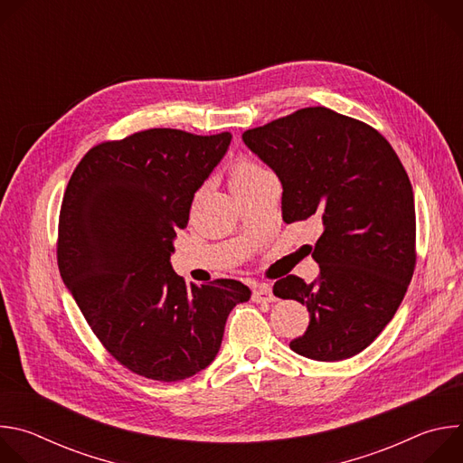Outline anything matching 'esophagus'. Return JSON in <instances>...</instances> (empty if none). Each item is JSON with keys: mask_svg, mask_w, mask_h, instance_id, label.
I'll return each instance as SVG.
<instances>
[{"mask_svg": "<svg viewBox=\"0 0 463 463\" xmlns=\"http://www.w3.org/2000/svg\"><path fill=\"white\" fill-rule=\"evenodd\" d=\"M252 300H254V302H275L277 297H275L271 286L261 284V286H258V288L252 291Z\"/></svg>", "mask_w": 463, "mask_h": 463, "instance_id": "1", "label": "esophagus"}]
</instances>
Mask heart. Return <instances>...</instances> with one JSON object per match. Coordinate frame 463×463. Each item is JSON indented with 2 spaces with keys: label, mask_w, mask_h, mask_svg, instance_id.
I'll list each match as a JSON object with an SVG mask.
<instances>
[{
  "label": "heart",
  "mask_w": 463,
  "mask_h": 463,
  "mask_svg": "<svg viewBox=\"0 0 463 463\" xmlns=\"http://www.w3.org/2000/svg\"><path fill=\"white\" fill-rule=\"evenodd\" d=\"M266 172L268 170L263 168L260 163H256L254 159L240 156L229 166V172H227L229 184H231L232 192H240V190L250 186L252 183H256Z\"/></svg>",
  "instance_id": "heart-1"
}]
</instances>
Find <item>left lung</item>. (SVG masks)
Returning a JSON list of instances; mask_svg holds the SVG:
<instances>
[{
    "label": "left lung",
    "instance_id": "left-lung-1",
    "mask_svg": "<svg viewBox=\"0 0 463 463\" xmlns=\"http://www.w3.org/2000/svg\"><path fill=\"white\" fill-rule=\"evenodd\" d=\"M241 139L279 175L284 222H322L311 254L318 279L289 275L273 286L309 311L289 348L326 363L357 355L398 311L416 268L414 194L398 154L372 126L324 106Z\"/></svg>",
    "mask_w": 463,
    "mask_h": 463
}]
</instances>
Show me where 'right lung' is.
I'll use <instances>...</instances> for the list:
<instances>
[{"label": "right lung", "mask_w": 463, "mask_h": 463, "mask_svg": "<svg viewBox=\"0 0 463 463\" xmlns=\"http://www.w3.org/2000/svg\"><path fill=\"white\" fill-rule=\"evenodd\" d=\"M232 136L152 128L93 146L63 192L56 258L63 284L108 354L146 379L207 368L231 309L250 298L238 280L186 286L170 266L195 190Z\"/></svg>", "instance_id": "add662e5"}]
</instances>
